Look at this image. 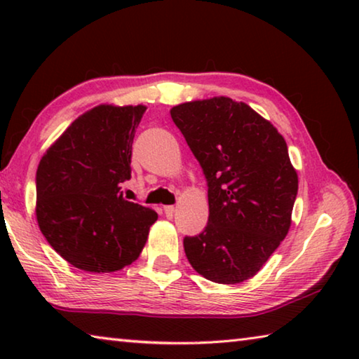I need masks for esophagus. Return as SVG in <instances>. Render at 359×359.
I'll use <instances>...</instances> for the list:
<instances>
[{
    "label": "esophagus",
    "mask_w": 359,
    "mask_h": 359,
    "mask_svg": "<svg viewBox=\"0 0 359 359\" xmlns=\"http://www.w3.org/2000/svg\"><path fill=\"white\" fill-rule=\"evenodd\" d=\"M163 210H165V215L168 218H172V215H174V205H165V208H163Z\"/></svg>",
    "instance_id": "1"
}]
</instances>
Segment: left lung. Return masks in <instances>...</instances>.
I'll return each mask as SVG.
<instances>
[{"mask_svg":"<svg viewBox=\"0 0 359 359\" xmlns=\"http://www.w3.org/2000/svg\"><path fill=\"white\" fill-rule=\"evenodd\" d=\"M171 117L208 180V226L184 239L187 258L210 282H245L291 226L297 174L287 142L271 121L226 96L174 106Z\"/></svg>","mask_w":359,"mask_h":359,"instance_id":"8db88e82","label":"left lung"}]
</instances>
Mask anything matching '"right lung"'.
<instances>
[{
  "mask_svg": "<svg viewBox=\"0 0 359 359\" xmlns=\"http://www.w3.org/2000/svg\"><path fill=\"white\" fill-rule=\"evenodd\" d=\"M145 106L100 104L76 118L41 158L36 218L60 257L87 272L131 264L156 222L155 210L120 191L131 177V149Z\"/></svg>",
  "mask_w": 359,
  "mask_h": 359,
  "instance_id": "right-lung-1",
  "label": "right lung"
}]
</instances>
